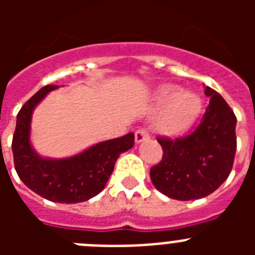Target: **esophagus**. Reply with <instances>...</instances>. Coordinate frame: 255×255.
<instances>
[{"mask_svg": "<svg viewBox=\"0 0 255 255\" xmlns=\"http://www.w3.org/2000/svg\"><path fill=\"white\" fill-rule=\"evenodd\" d=\"M148 139H149V131H148L147 128H140L135 131V141L136 143H141V141L148 140Z\"/></svg>", "mask_w": 255, "mask_h": 255, "instance_id": "1", "label": "esophagus"}]
</instances>
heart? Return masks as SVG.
<instances>
[{
    "label": "heart",
    "mask_w": 255,
    "mask_h": 255,
    "mask_svg": "<svg viewBox=\"0 0 255 255\" xmlns=\"http://www.w3.org/2000/svg\"><path fill=\"white\" fill-rule=\"evenodd\" d=\"M155 102L164 107L157 128L164 134H179L194 123L202 110V100L193 92L181 91L179 85L164 84L157 92Z\"/></svg>",
    "instance_id": "heart-1"
}]
</instances>
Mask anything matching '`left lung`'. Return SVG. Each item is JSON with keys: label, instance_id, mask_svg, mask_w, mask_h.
I'll return each mask as SVG.
<instances>
[{"label": "left lung", "instance_id": "obj_1", "mask_svg": "<svg viewBox=\"0 0 255 255\" xmlns=\"http://www.w3.org/2000/svg\"><path fill=\"white\" fill-rule=\"evenodd\" d=\"M209 105L199 125L181 138L158 136L163 149L150 168L157 190L177 200L200 199L218 189L233 170L236 152V116L226 101L206 87Z\"/></svg>", "mask_w": 255, "mask_h": 255}]
</instances>
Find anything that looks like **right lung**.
<instances>
[{
    "label": "right lung",
    "mask_w": 255,
    "mask_h": 255,
    "mask_svg": "<svg viewBox=\"0 0 255 255\" xmlns=\"http://www.w3.org/2000/svg\"><path fill=\"white\" fill-rule=\"evenodd\" d=\"M57 85H46L26 101L17 114L12 136L15 170L30 190L57 203H80L100 194L114 171L119 155L132 148L134 134L124 135L88 148L70 158H42L29 141L35 106Z\"/></svg>",
    "instance_id": "1"
}]
</instances>
